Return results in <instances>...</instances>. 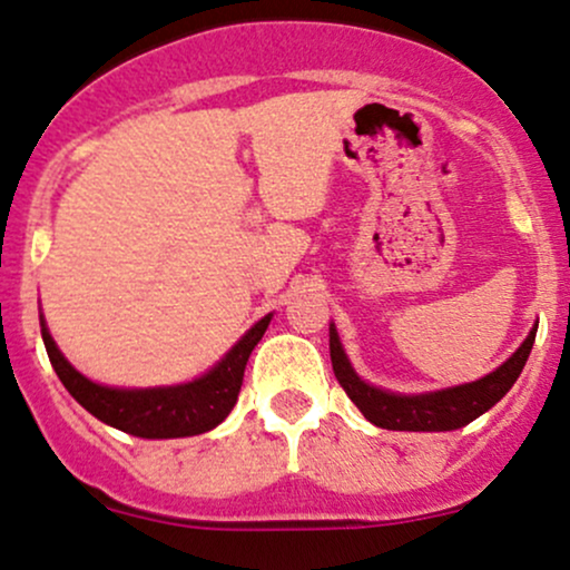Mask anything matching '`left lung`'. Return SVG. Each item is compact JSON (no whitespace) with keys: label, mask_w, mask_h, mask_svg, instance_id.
I'll list each match as a JSON object with an SVG mask.
<instances>
[{"label":"left lung","mask_w":570,"mask_h":570,"mask_svg":"<svg viewBox=\"0 0 570 570\" xmlns=\"http://www.w3.org/2000/svg\"><path fill=\"white\" fill-rule=\"evenodd\" d=\"M537 341V327L528 333V338L520 344V350L507 360L504 365L488 373L485 379L472 381V384L453 386V390L430 392V394H394L376 390L365 384L357 373L352 371L346 360L336 327L331 325V363L338 384L350 394L354 405L363 411V416L381 430L397 432H451L461 430L470 421L483 416L493 405L512 390V384L523 373L528 354Z\"/></svg>","instance_id":"obj_1"}]
</instances>
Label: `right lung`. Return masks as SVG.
<instances>
[{
  "instance_id": "obj_1",
  "label": "right lung",
  "mask_w": 570,
  "mask_h": 570,
  "mask_svg": "<svg viewBox=\"0 0 570 570\" xmlns=\"http://www.w3.org/2000/svg\"><path fill=\"white\" fill-rule=\"evenodd\" d=\"M269 320L272 314L258 320L203 379L180 386H163V390H111V386L92 384L66 363L45 323L42 341L47 357L71 397L104 424L149 440L191 438V434L210 432L232 413L239 386H243L247 357L269 327Z\"/></svg>"
}]
</instances>
